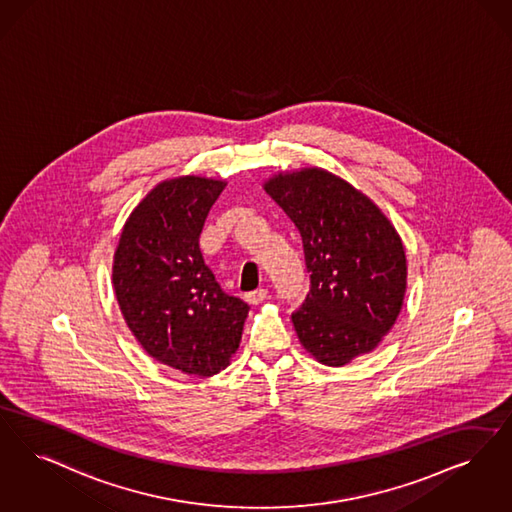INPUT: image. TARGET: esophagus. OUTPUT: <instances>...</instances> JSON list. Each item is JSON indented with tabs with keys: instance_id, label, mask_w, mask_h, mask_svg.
I'll return each instance as SVG.
<instances>
[{
	"instance_id": "34e87169",
	"label": "esophagus",
	"mask_w": 512,
	"mask_h": 512,
	"mask_svg": "<svg viewBox=\"0 0 512 512\" xmlns=\"http://www.w3.org/2000/svg\"><path fill=\"white\" fill-rule=\"evenodd\" d=\"M266 299V289L263 287H259V289H255V291H251V293H247L246 301L249 305H259V303H263Z\"/></svg>"
}]
</instances>
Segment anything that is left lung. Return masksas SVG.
Masks as SVG:
<instances>
[{
  "label": "left lung",
  "instance_id": "1",
  "mask_svg": "<svg viewBox=\"0 0 512 512\" xmlns=\"http://www.w3.org/2000/svg\"><path fill=\"white\" fill-rule=\"evenodd\" d=\"M265 190L303 238L310 291L291 314L299 341L326 366L371 352L406 293V251L394 226L362 192L322 169L280 173Z\"/></svg>",
  "mask_w": 512,
  "mask_h": 512
}]
</instances>
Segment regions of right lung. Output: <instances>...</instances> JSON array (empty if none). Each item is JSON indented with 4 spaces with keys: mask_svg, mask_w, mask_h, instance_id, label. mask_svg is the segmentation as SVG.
Listing matches in <instances>:
<instances>
[{
    "mask_svg": "<svg viewBox=\"0 0 512 512\" xmlns=\"http://www.w3.org/2000/svg\"><path fill=\"white\" fill-rule=\"evenodd\" d=\"M226 183L179 177L135 207L114 253L112 282L137 341L158 362L211 377L240 347L249 307L207 268L200 234Z\"/></svg>",
    "mask_w": 512,
    "mask_h": 512,
    "instance_id": "add662e5",
    "label": "right lung"
}]
</instances>
